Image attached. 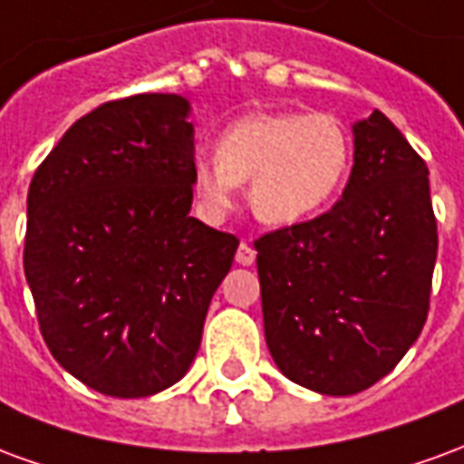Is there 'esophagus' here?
Returning a JSON list of instances; mask_svg holds the SVG:
<instances>
[{"instance_id":"1","label":"esophagus","mask_w":464,"mask_h":464,"mask_svg":"<svg viewBox=\"0 0 464 464\" xmlns=\"http://www.w3.org/2000/svg\"><path fill=\"white\" fill-rule=\"evenodd\" d=\"M236 263H241V266H253L256 263V251H253V246L243 241L238 246V251H236Z\"/></svg>"}]
</instances>
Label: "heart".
Returning <instances> with one entry per match:
<instances>
[{
    "mask_svg": "<svg viewBox=\"0 0 464 464\" xmlns=\"http://www.w3.org/2000/svg\"><path fill=\"white\" fill-rule=\"evenodd\" d=\"M348 166L350 136L335 116L253 114L221 133L216 159H196L193 191L208 216H223L236 203L238 183L251 181L256 218L293 226L331 201Z\"/></svg>",
    "mask_w": 464,
    "mask_h": 464,
    "instance_id": "b5f03b06",
    "label": "heart"
}]
</instances>
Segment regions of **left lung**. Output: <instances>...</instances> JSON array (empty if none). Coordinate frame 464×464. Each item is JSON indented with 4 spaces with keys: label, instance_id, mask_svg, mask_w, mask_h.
<instances>
[{
    "label": "left lung",
    "instance_id": "1",
    "mask_svg": "<svg viewBox=\"0 0 464 464\" xmlns=\"http://www.w3.org/2000/svg\"><path fill=\"white\" fill-rule=\"evenodd\" d=\"M341 201L261 236L266 343L283 375L355 395L398 365L428 321L438 223L428 166L378 109L353 123Z\"/></svg>",
    "mask_w": 464,
    "mask_h": 464
}]
</instances>
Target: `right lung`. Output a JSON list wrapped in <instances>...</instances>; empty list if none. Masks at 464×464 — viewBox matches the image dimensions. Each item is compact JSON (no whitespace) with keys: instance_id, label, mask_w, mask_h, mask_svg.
<instances>
[{"instance_id":"add662e5","label":"right lung","mask_w":464,"mask_h":464,"mask_svg":"<svg viewBox=\"0 0 464 464\" xmlns=\"http://www.w3.org/2000/svg\"><path fill=\"white\" fill-rule=\"evenodd\" d=\"M191 104L136 94L82 116L26 196L24 276L56 362L146 398L188 372L238 238L193 218Z\"/></svg>"}]
</instances>
